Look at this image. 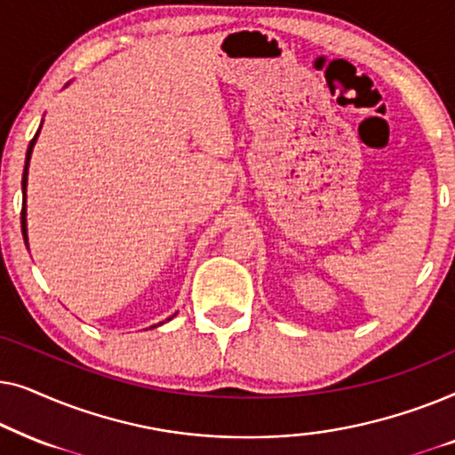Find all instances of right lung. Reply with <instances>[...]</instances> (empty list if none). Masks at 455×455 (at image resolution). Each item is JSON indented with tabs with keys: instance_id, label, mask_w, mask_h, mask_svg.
I'll return each instance as SVG.
<instances>
[{
	"instance_id": "right-lung-1",
	"label": "right lung",
	"mask_w": 455,
	"mask_h": 455,
	"mask_svg": "<svg viewBox=\"0 0 455 455\" xmlns=\"http://www.w3.org/2000/svg\"><path fill=\"white\" fill-rule=\"evenodd\" d=\"M39 132L35 134V139L30 140L28 145V151H27V165H24V173H22V213H20V221H22V235H24V244L28 248V238H27V176H28V161H30V153H33V147H35V140Z\"/></svg>"
}]
</instances>
